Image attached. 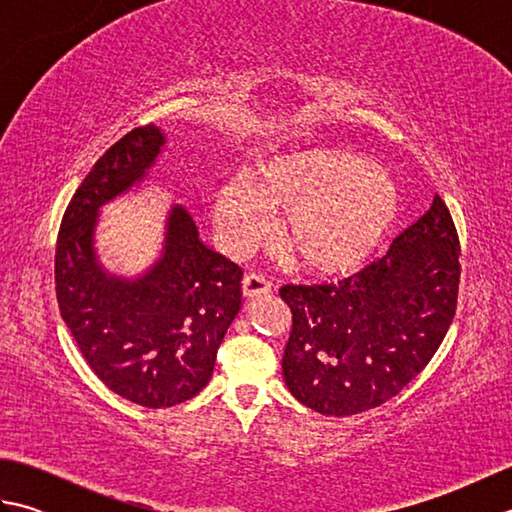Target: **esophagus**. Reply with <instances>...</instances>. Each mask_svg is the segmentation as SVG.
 Masks as SVG:
<instances>
[{
    "label": "esophagus",
    "mask_w": 512,
    "mask_h": 512,
    "mask_svg": "<svg viewBox=\"0 0 512 512\" xmlns=\"http://www.w3.org/2000/svg\"><path fill=\"white\" fill-rule=\"evenodd\" d=\"M242 290H244V297L246 299H255V297H262L270 290V281L259 275V273H250L244 277L242 281Z\"/></svg>",
    "instance_id": "obj_1"
}]
</instances>
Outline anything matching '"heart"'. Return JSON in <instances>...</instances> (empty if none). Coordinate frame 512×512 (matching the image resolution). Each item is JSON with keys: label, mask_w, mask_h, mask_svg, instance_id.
I'll return each mask as SVG.
<instances>
[{"label": "heart", "mask_w": 512, "mask_h": 512, "mask_svg": "<svg viewBox=\"0 0 512 512\" xmlns=\"http://www.w3.org/2000/svg\"><path fill=\"white\" fill-rule=\"evenodd\" d=\"M400 191L378 162L332 147H306L264 160L224 182L213 222L231 253H244L281 215L277 244L299 268L339 275L363 264L394 226Z\"/></svg>", "instance_id": "b5f03b06"}]
</instances>
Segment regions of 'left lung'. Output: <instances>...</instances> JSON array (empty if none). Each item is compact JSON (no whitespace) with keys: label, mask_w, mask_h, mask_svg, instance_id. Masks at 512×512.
<instances>
[{"label":"left lung","mask_w":512,"mask_h":512,"mask_svg":"<svg viewBox=\"0 0 512 512\" xmlns=\"http://www.w3.org/2000/svg\"><path fill=\"white\" fill-rule=\"evenodd\" d=\"M460 242L447 204H433L389 253L339 284L284 286L290 394L325 416L383 405L436 354L455 314Z\"/></svg>","instance_id":"1"}]
</instances>
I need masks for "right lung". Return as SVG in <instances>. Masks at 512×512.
I'll return each instance as SVG.
<instances>
[{"instance_id": "add662e5", "label": "right lung", "mask_w": 512, "mask_h": 512, "mask_svg": "<svg viewBox=\"0 0 512 512\" xmlns=\"http://www.w3.org/2000/svg\"><path fill=\"white\" fill-rule=\"evenodd\" d=\"M165 145L167 134L147 125L105 151L68 204L54 257L61 317L83 358L114 394L147 409L200 394L242 308V268L202 242L182 204L169 206L143 273L116 275L101 262V209L149 180Z\"/></svg>"}]
</instances>
